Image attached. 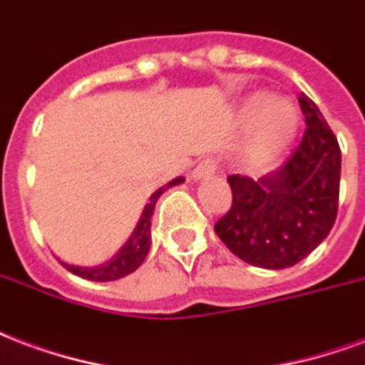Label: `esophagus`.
Listing matches in <instances>:
<instances>
[{"mask_svg": "<svg viewBox=\"0 0 365 365\" xmlns=\"http://www.w3.org/2000/svg\"><path fill=\"white\" fill-rule=\"evenodd\" d=\"M215 172H217V162L212 160V158H203L197 164L195 170H193V178L195 180H203V178H210Z\"/></svg>", "mask_w": 365, "mask_h": 365, "instance_id": "1", "label": "esophagus"}]
</instances>
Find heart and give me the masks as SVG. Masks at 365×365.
<instances>
[{
    "label": "heart",
    "mask_w": 365,
    "mask_h": 365,
    "mask_svg": "<svg viewBox=\"0 0 365 365\" xmlns=\"http://www.w3.org/2000/svg\"><path fill=\"white\" fill-rule=\"evenodd\" d=\"M247 114L255 118V137L247 150L253 166H265L284 150L298 129V114L286 100L255 96L247 102Z\"/></svg>",
    "instance_id": "obj_1"
}]
</instances>
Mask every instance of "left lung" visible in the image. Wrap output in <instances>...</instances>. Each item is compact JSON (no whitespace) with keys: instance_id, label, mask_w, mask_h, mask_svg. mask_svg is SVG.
<instances>
[{"instance_id":"8db88e82","label":"left lung","mask_w":365,"mask_h":365,"mask_svg":"<svg viewBox=\"0 0 365 365\" xmlns=\"http://www.w3.org/2000/svg\"><path fill=\"white\" fill-rule=\"evenodd\" d=\"M306 131L288 160L259 180L228 175L232 207L215 232L228 250L261 269H286L329 236L339 210L341 147L312 98L299 94Z\"/></svg>"}]
</instances>
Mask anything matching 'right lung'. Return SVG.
Wrapping results in <instances>:
<instances>
[{
    "label": "right lung",
    "mask_w": 365,
    "mask_h": 365,
    "mask_svg": "<svg viewBox=\"0 0 365 365\" xmlns=\"http://www.w3.org/2000/svg\"><path fill=\"white\" fill-rule=\"evenodd\" d=\"M182 182L183 178H175L168 185H164V187H160V190L155 191L150 195L131 237H129L125 245L108 263L98 267H77L67 265V263H61V265L66 267L69 272H73V274L81 277V279L94 280V282H108V280L123 279V277H128L133 271H137L139 265L145 261V257H147L148 250H150V218H153V210H155L156 201L160 199L162 193L168 190V187L178 185V183Z\"/></svg>",
    "instance_id": "add662e5"
}]
</instances>
